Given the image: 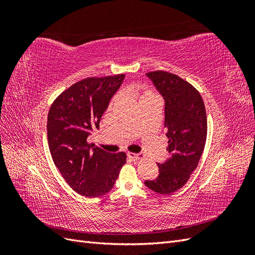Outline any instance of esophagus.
<instances>
[{
    "label": "esophagus",
    "mask_w": 255,
    "mask_h": 255,
    "mask_svg": "<svg viewBox=\"0 0 255 255\" xmlns=\"http://www.w3.org/2000/svg\"><path fill=\"white\" fill-rule=\"evenodd\" d=\"M127 154H128V156L132 158L133 160H138V159L142 158V156H143L142 154H136V153H133V152H128Z\"/></svg>",
    "instance_id": "34e87169"
}]
</instances>
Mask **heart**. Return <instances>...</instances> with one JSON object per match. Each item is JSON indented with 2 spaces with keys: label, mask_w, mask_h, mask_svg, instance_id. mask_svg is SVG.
Masks as SVG:
<instances>
[{
  "label": "heart",
  "mask_w": 255,
  "mask_h": 255,
  "mask_svg": "<svg viewBox=\"0 0 255 255\" xmlns=\"http://www.w3.org/2000/svg\"><path fill=\"white\" fill-rule=\"evenodd\" d=\"M151 95H152V94H151V92H145V94H144V95H143V96L141 97V99H142V98H144V97H148V96H151ZM117 99H118V97H115V98H114V100H113V102H115V101H116V100H117Z\"/></svg>",
  "instance_id": "1"
}]
</instances>
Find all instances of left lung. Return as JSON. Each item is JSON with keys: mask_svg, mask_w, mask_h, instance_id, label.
I'll list each match as a JSON object with an SVG mask.
<instances>
[{"mask_svg": "<svg viewBox=\"0 0 255 255\" xmlns=\"http://www.w3.org/2000/svg\"><path fill=\"white\" fill-rule=\"evenodd\" d=\"M146 76L165 100V128L169 158L157 164L159 174L145 186L160 195L183 187L197 168L205 146L207 119L200 92L180 76L152 71Z\"/></svg>", "mask_w": 255, "mask_h": 255, "instance_id": "obj_1", "label": "left lung"}]
</instances>
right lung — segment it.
Instances as JSON below:
<instances>
[{"label":"right lung","instance_id":"obj_1","mask_svg":"<svg viewBox=\"0 0 255 255\" xmlns=\"http://www.w3.org/2000/svg\"><path fill=\"white\" fill-rule=\"evenodd\" d=\"M125 74L84 79L55 99L48 114V142L54 164L75 192L96 198L115 185L125 152L109 153L87 142Z\"/></svg>","mask_w":255,"mask_h":255}]
</instances>
